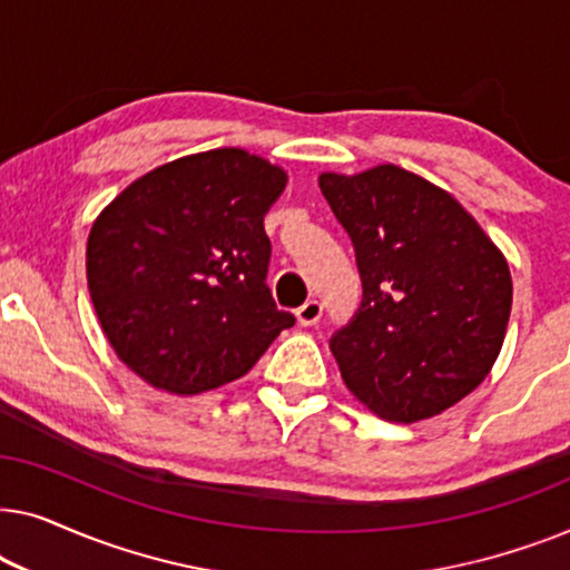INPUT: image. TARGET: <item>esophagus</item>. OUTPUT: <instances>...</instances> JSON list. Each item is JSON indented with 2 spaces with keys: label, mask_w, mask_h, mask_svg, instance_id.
Segmentation results:
<instances>
[{
  "label": "esophagus",
  "mask_w": 570,
  "mask_h": 570,
  "mask_svg": "<svg viewBox=\"0 0 570 570\" xmlns=\"http://www.w3.org/2000/svg\"><path fill=\"white\" fill-rule=\"evenodd\" d=\"M322 314H324V306L318 301H306L298 311H295V316H298L301 326L318 324V318H322Z\"/></svg>",
  "instance_id": "34e87169"
}]
</instances>
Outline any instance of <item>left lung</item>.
Instances as JSON below:
<instances>
[{
	"instance_id": "obj_1",
	"label": "left lung",
	"mask_w": 570,
	"mask_h": 570,
	"mask_svg": "<svg viewBox=\"0 0 570 570\" xmlns=\"http://www.w3.org/2000/svg\"><path fill=\"white\" fill-rule=\"evenodd\" d=\"M363 279L355 322L332 337L342 381L389 423H417L474 392L511 316L509 262L441 186L392 163L322 174Z\"/></svg>"
}]
</instances>
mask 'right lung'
<instances>
[{
    "mask_svg": "<svg viewBox=\"0 0 570 570\" xmlns=\"http://www.w3.org/2000/svg\"><path fill=\"white\" fill-rule=\"evenodd\" d=\"M287 174L240 147L194 153L131 181L92 223L88 291L119 361L194 396L254 368L295 324L264 279V215Z\"/></svg>",
    "mask_w": 570,
    "mask_h": 570,
    "instance_id": "right-lung-1",
    "label": "right lung"
}]
</instances>
